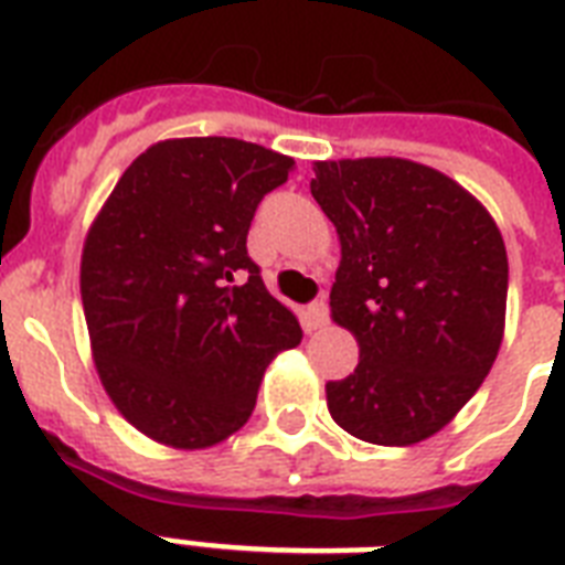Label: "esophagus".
<instances>
[{"label": "esophagus", "instance_id": "esophagus-1", "mask_svg": "<svg viewBox=\"0 0 565 565\" xmlns=\"http://www.w3.org/2000/svg\"><path fill=\"white\" fill-rule=\"evenodd\" d=\"M308 313H310V319H313V326H317V328H326L328 322H331V313H328L326 301H313Z\"/></svg>", "mask_w": 565, "mask_h": 565}]
</instances>
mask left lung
Wrapping results in <instances>:
<instances>
[{"label":"left lung","mask_w":565,"mask_h":565,"mask_svg":"<svg viewBox=\"0 0 565 565\" xmlns=\"http://www.w3.org/2000/svg\"><path fill=\"white\" fill-rule=\"evenodd\" d=\"M334 222L331 319L361 361L328 381L331 419L375 446H413L455 419L499 358L508 248L490 211L446 172L407 158L313 163Z\"/></svg>","instance_id":"left-lung-1"}]
</instances>
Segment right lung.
I'll list each match as a JSON object with an SVG mask.
<instances>
[{
  "mask_svg": "<svg viewBox=\"0 0 565 565\" xmlns=\"http://www.w3.org/2000/svg\"><path fill=\"white\" fill-rule=\"evenodd\" d=\"M292 158L237 137H175L122 172L82 248L90 352L140 434L211 448L248 422L266 366L299 319L246 252L257 204Z\"/></svg>",
  "mask_w": 565,
  "mask_h": 565,
  "instance_id": "right-lung-1",
  "label": "right lung"
}]
</instances>
